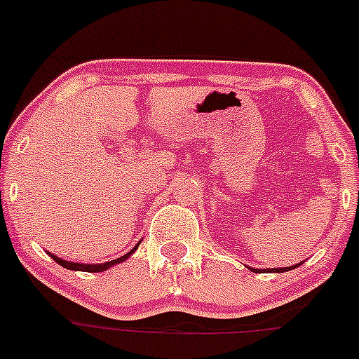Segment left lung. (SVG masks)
<instances>
[{
	"label": "left lung",
	"mask_w": 359,
	"mask_h": 359,
	"mask_svg": "<svg viewBox=\"0 0 359 359\" xmlns=\"http://www.w3.org/2000/svg\"><path fill=\"white\" fill-rule=\"evenodd\" d=\"M302 262H299V264H294V266H287V268H271V269H254V268H250L252 269V271H268V273H283V271H290V269H294V268H299V266H301Z\"/></svg>",
	"instance_id": "1"
}]
</instances>
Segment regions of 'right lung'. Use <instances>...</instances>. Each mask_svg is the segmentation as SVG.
Listing matches in <instances>:
<instances>
[{
  "instance_id": "1",
  "label": "right lung",
  "mask_w": 359,
  "mask_h": 359,
  "mask_svg": "<svg viewBox=\"0 0 359 359\" xmlns=\"http://www.w3.org/2000/svg\"><path fill=\"white\" fill-rule=\"evenodd\" d=\"M136 249H138V243H136V245L133 247V250H129L128 254H124V256H123V257H119V259H114V261H109V262H102V264H83V262H70V261H64V259H60V257L53 256V254H50V252H48V254H50V256H51V259H55V262H58V264L64 266V268H67V269H74V271L100 273V271H105V269L112 268L114 264H119V262L126 261V259H128L129 256H131L133 252H135Z\"/></svg>"
}]
</instances>
